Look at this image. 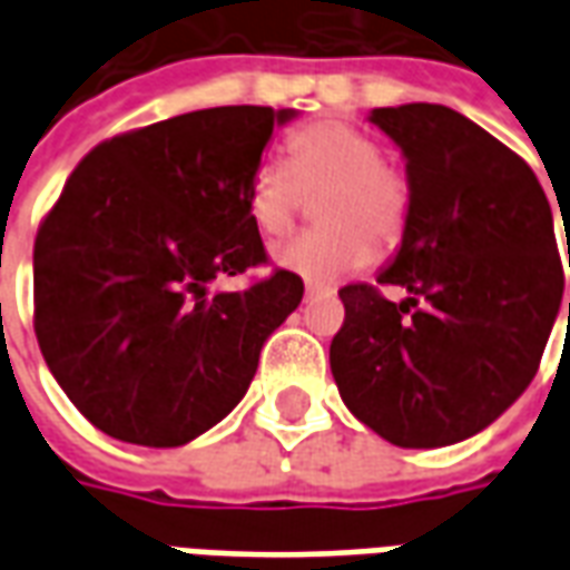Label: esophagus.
<instances>
[{
    "instance_id": "esophagus-1",
    "label": "esophagus",
    "mask_w": 570,
    "mask_h": 570,
    "mask_svg": "<svg viewBox=\"0 0 570 570\" xmlns=\"http://www.w3.org/2000/svg\"><path fill=\"white\" fill-rule=\"evenodd\" d=\"M335 289L333 286H321V284H305V298L308 302H314V298H326V296H333Z\"/></svg>"
}]
</instances>
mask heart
I'll return each mask as SVG.
<instances>
[{
	"label": "heart",
	"mask_w": 570,
	"mask_h": 570,
	"mask_svg": "<svg viewBox=\"0 0 570 570\" xmlns=\"http://www.w3.org/2000/svg\"><path fill=\"white\" fill-rule=\"evenodd\" d=\"M289 167L265 161L249 176L247 213L265 237H284L317 198V223L274 249V262L314 284H335L375 259V240L394 249L412 216V183L382 158V142L347 121H314L289 140Z\"/></svg>",
	"instance_id": "1"
}]
</instances>
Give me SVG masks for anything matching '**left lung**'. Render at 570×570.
Masks as SVG:
<instances>
[{
  "label": "left lung",
  "instance_id": "1",
  "mask_svg": "<svg viewBox=\"0 0 570 570\" xmlns=\"http://www.w3.org/2000/svg\"><path fill=\"white\" fill-rule=\"evenodd\" d=\"M370 121L406 155L412 216L379 284L409 298L342 286L330 366L379 436L452 445L489 428L538 372L564 289L550 200L513 149L449 106H384Z\"/></svg>",
  "mask_w": 570,
  "mask_h": 570
}]
</instances>
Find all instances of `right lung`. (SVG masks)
<instances>
[{
  "label": "right lung",
  "instance_id": "obj_1",
  "mask_svg": "<svg viewBox=\"0 0 570 570\" xmlns=\"http://www.w3.org/2000/svg\"><path fill=\"white\" fill-rule=\"evenodd\" d=\"M293 109L216 106L94 146L32 247V326L48 370L112 440L170 449L247 394L265 338L305 284L284 268L237 293L219 274L268 265L247 213L272 130Z\"/></svg>",
  "mask_w": 570,
  "mask_h": 570
}]
</instances>
